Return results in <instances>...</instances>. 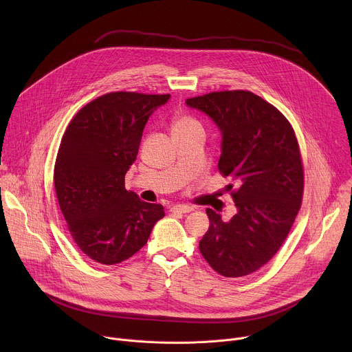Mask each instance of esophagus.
Masks as SVG:
<instances>
[{
    "instance_id": "34e87169",
    "label": "esophagus",
    "mask_w": 352,
    "mask_h": 352,
    "mask_svg": "<svg viewBox=\"0 0 352 352\" xmlns=\"http://www.w3.org/2000/svg\"><path fill=\"white\" fill-rule=\"evenodd\" d=\"M193 210L192 206H188V205H175L171 208V212H177V213H190Z\"/></svg>"
}]
</instances>
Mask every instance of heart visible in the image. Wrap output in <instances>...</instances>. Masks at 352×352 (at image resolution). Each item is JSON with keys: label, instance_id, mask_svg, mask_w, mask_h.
Wrapping results in <instances>:
<instances>
[{"label": "heart", "instance_id": "heart-1", "mask_svg": "<svg viewBox=\"0 0 352 352\" xmlns=\"http://www.w3.org/2000/svg\"><path fill=\"white\" fill-rule=\"evenodd\" d=\"M190 126H199L197 122L189 117H178L174 124H173V129H185V128H190Z\"/></svg>", "mask_w": 352, "mask_h": 352}]
</instances>
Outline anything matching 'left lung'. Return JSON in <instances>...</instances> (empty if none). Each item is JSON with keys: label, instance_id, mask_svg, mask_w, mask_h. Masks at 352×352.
Listing matches in <instances>:
<instances>
[{"label": "left lung", "instance_id": "left-lung-1", "mask_svg": "<svg viewBox=\"0 0 352 352\" xmlns=\"http://www.w3.org/2000/svg\"><path fill=\"white\" fill-rule=\"evenodd\" d=\"M185 103L219 128V170L238 184L230 221L206 209L210 226L200 254L224 277L248 276L277 254L300 208L304 170L295 133L276 107L250 91H213Z\"/></svg>", "mask_w": 352, "mask_h": 352}]
</instances>
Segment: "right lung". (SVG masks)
<instances>
[{
	"instance_id": "obj_1",
	"label": "right lung",
	"mask_w": 352,
	"mask_h": 352,
	"mask_svg": "<svg viewBox=\"0 0 352 352\" xmlns=\"http://www.w3.org/2000/svg\"><path fill=\"white\" fill-rule=\"evenodd\" d=\"M170 94L109 93L85 106L68 125L56 160L54 185L68 230L91 261L116 265L147 242L164 217L125 189L144 125Z\"/></svg>"
}]
</instances>
